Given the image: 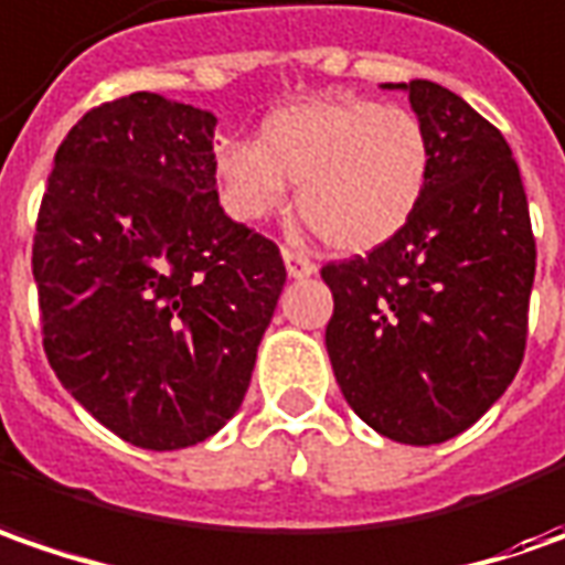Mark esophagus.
I'll use <instances>...</instances> for the list:
<instances>
[{"mask_svg": "<svg viewBox=\"0 0 565 565\" xmlns=\"http://www.w3.org/2000/svg\"><path fill=\"white\" fill-rule=\"evenodd\" d=\"M284 265H287V275L290 278H309V275H316V263L309 256L297 253V249H287V246H284Z\"/></svg>", "mask_w": 565, "mask_h": 565, "instance_id": "esophagus-1", "label": "esophagus"}]
</instances>
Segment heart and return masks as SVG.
<instances>
[{
	"mask_svg": "<svg viewBox=\"0 0 565 565\" xmlns=\"http://www.w3.org/2000/svg\"><path fill=\"white\" fill-rule=\"evenodd\" d=\"M215 174L234 218H271L287 184H300L297 205L321 241L369 253L413 222L431 178V140L409 108L309 99L271 111L253 143H224Z\"/></svg>",
	"mask_w": 565,
	"mask_h": 565,
	"instance_id": "obj_1",
	"label": "heart"
}]
</instances>
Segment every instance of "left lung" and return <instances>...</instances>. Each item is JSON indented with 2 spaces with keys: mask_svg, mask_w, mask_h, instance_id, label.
I'll use <instances>...</instances> for the list:
<instances>
[{
  "mask_svg": "<svg viewBox=\"0 0 565 565\" xmlns=\"http://www.w3.org/2000/svg\"><path fill=\"white\" fill-rule=\"evenodd\" d=\"M397 89L431 140L428 190L397 237L321 268L334 294L324 347L365 425L428 447L476 425L515 379L535 234L503 134L440 84Z\"/></svg>",
  "mask_w": 565,
  "mask_h": 565,
  "instance_id": "1",
  "label": "left lung"
}]
</instances>
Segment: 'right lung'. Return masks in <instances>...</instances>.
<instances>
[{
	"instance_id": "right-lung-1",
	"label": "right lung",
	"mask_w": 565,
	"mask_h": 565,
	"mask_svg": "<svg viewBox=\"0 0 565 565\" xmlns=\"http://www.w3.org/2000/svg\"><path fill=\"white\" fill-rule=\"evenodd\" d=\"M212 140V111L159 93L89 108L36 215L52 372L147 450L200 444L241 409L287 281L281 249L218 205Z\"/></svg>"
}]
</instances>
